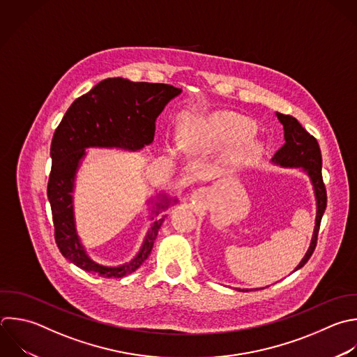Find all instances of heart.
Returning <instances> with one entry per match:
<instances>
[{
	"mask_svg": "<svg viewBox=\"0 0 357 357\" xmlns=\"http://www.w3.org/2000/svg\"><path fill=\"white\" fill-rule=\"evenodd\" d=\"M255 124L244 117L231 113H218L206 119H195L185 124L183 145L188 152H197L205 145H225L238 142L237 156L247 159L258 146L251 141Z\"/></svg>",
	"mask_w": 357,
	"mask_h": 357,
	"instance_id": "heart-1",
	"label": "heart"
}]
</instances>
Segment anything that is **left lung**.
<instances>
[{
    "instance_id": "obj_1",
    "label": "left lung",
    "mask_w": 357,
    "mask_h": 357,
    "mask_svg": "<svg viewBox=\"0 0 357 357\" xmlns=\"http://www.w3.org/2000/svg\"><path fill=\"white\" fill-rule=\"evenodd\" d=\"M276 116L279 121L283 124L286 142L275 153V156L272 158V162L283 167H303L310 176V180L312 183L314 192H315V199H317V218H315V229H314L312 240L305 257L294 269L297 271L305 265V262L310 259V257L315 250L321 219L326 208V190H325V184L321 173L322 158H321V151L317 139L311 134H308L293 116L280 114V113H278ZM243 291H248V290H243Z\"/></svg>"
}]
</instances>
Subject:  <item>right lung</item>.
Segmentation results:
<instances>
[{
  "instance_id": "add662e5",
  "label": "right lung",
  "mask_w": 357,
  "mask_h": 357,
  "mask_svg": "<svg viewBox=\"0 0 357 357\" xmlns=\"http://www.w3.org/2000/svg\"><path fill=\"white\" fill-rule=\"evenodd\" d=\"M180 92L181 89L166 84L107 78L78 98L56 128L50 148L53 163L47 197L57 247L78 268L103 278H123L135 272L149 257L163 219L152 225L141 251L131 262L121 266L93 262L77 236L71 192L85 148L117 146L131 151L144 148L153 141L158 116Z\"/></svg>"
}]
</instances>
